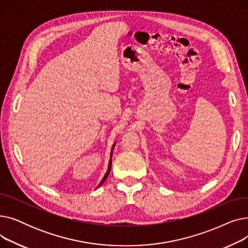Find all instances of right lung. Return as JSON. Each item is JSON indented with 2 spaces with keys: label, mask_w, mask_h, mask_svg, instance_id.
<instances>
[{
  "label": "right lung",
  "mask_w": 248,
  "mask_h": 248,
  "mask_svg": "<svg viewBox=\"0 0 248 248\" xmlns=\"http://www.w3.org/2000/svg\"><path fill=\"white\" fill-rule=\"evenodd\" d=\"M114 146H115V142H114L113 146H112V148H111V152H110V159H109V163H108V171H107L106 175H104V177L102 178V180L100 181V183H99V185L97 186V188H98L99 186H101V185L104 183V182H106V180L108 179V175H109L110 169H111V158H112V151H113V148H114Z\"/></svg>",
  "instance_id": "right-lung-1"
}]
</instances>
